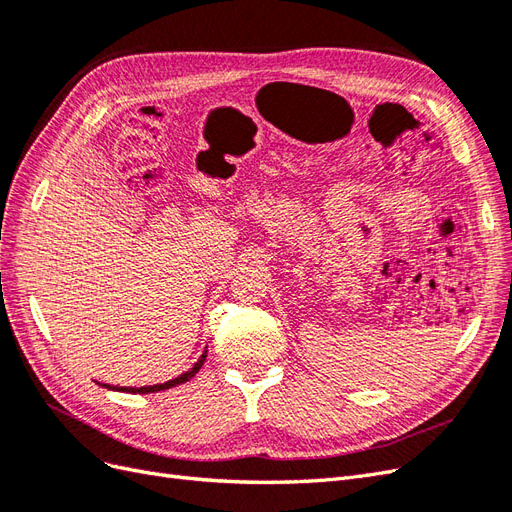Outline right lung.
<instances>
[{
	"label": "right lung",
	"mask_w": 512,
	"mask_h": 512,
	"mask_svg": "<svg viewBox=\"0 0 512 512\" xmlns=\"http://www.w3.org/2000/svg\"><path fill=\"white\" fill-rule=\"evenodd\" d=\"M205 359H207V350L200 354V359L188 369V371H183L181 376H177V378H173V380H168V382H164V384H153V386H111V384H102V386H106V389H111V391H123V393H141V395H145V393H158V391H166V389H173V386H177V384H183V382H188V380H192L196 374H198V369L203 367V363H205Z\"/></svg>",
	"instance_id": "obj_1"
}]
</instances>
